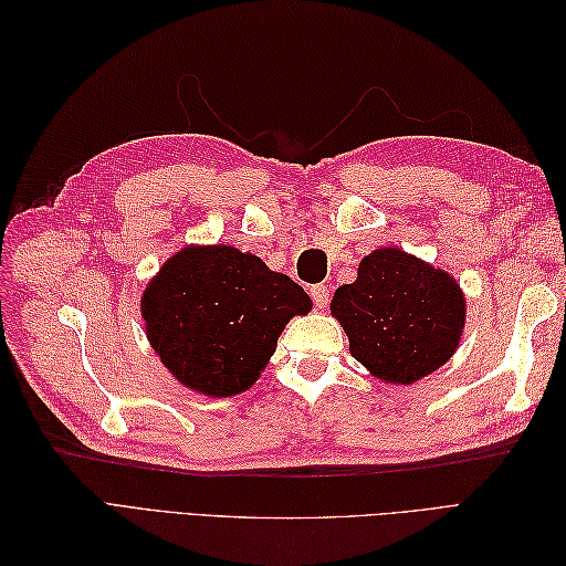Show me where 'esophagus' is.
Returning a JSON list of instances; mask_svg holds the SVG:
<instances>
[{
  "instance_id": "esophagus-1",
  "label": "esophagus",
  "mask_w": 566,
  "mask_h": 566,
  "mask_svg": "<svg viewBox=\"0 0 566 566\" xmlns=\"http://www.w3.org/2000/svg\"><path fill=\"white\" fill-rule=\"evenodd\" d=\"M310 293H312V300H314V304L318 306V310H323V306L325 304H328V293H331V290H328V285H312V290H310Z\"/></svg>"
}]
</instances>
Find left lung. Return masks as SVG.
Returning a JSON list of instances; mask_svg holds the SVG:
<instances>
[{
	"mask_svg": "<svg viewBox=\"0 0 566 566\" xmlns=\"http://www.w3.org/2000/svg\"><path fill=\"white\" fill-rule=\"evenodd\" d=\"M331 314L349 337V352L373 378L413 385L455 354L468 304L449 271L401 248H380L339 285Z\"/></svg>",
	"mask_w": 566,
	"mask_h": 566,
	"instance_id": "8db88e82",
	"label": "left lung"
}]
</instances>
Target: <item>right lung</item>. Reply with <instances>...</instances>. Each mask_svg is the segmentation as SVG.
<instances>
[{"label":"right lung","mask_w":566,"mask_h":566,"mask_svg":"<svg viewBox=\"0 0 566 566\" xmlns=\"http://www.w3.org/2000/svg\"><path fill=\"white\" fill-rule=\"evenodd\" d=\"M312 300L285 273L233 245H186L142 293L148 345L186 389L212 399L248 391L293 316Z\"/></svg>","instance_id":"right-lung-1"}]
</instances>
